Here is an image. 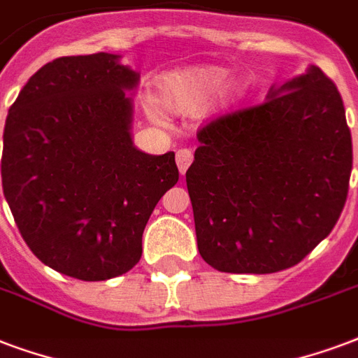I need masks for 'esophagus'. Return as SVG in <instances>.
<instances>
[{
    "instance_id": "1",
    "label": "esophagus",
    "mask_w": 358,
    "mask_h": 358,
    "mask_svg": "<svg viewBox=\"0 0 358 358\" xmlns=\"http://www.w3.org/2000/svg\"><path fill=\"white\" fill-rule=\"evenodd\" d=\"M192 150L190 149H181L177 150V166H179V171H181V176H185L187 173V169H189V166L192 164Z\"/></svg>"
}]
</instances>
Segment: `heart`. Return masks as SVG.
Masks as SVG:
<instances>
[{
  "mask_svg": "<svg viewBox=\"0 0 358 358\" xmlns=\"http://www.w3.org/2000/svg\"><path fill=\"white\" fill-rule=\"evenodd\" d=\"M245 85L228 79V69L220 66H194L169 71L157 80L158 103L173 115H196L213 103L230 109L241 99Z\"/></svg>",
  "mask_w": 358,
  "mask_h": 358,
  "instance_id": "obj_1",
  "label": "heart"
}]
</instances>
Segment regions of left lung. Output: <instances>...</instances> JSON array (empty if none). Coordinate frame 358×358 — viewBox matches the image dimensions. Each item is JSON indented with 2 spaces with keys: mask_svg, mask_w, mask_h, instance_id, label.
<instances>
[{
  "mask_svg": "<svg viewBox=\"0 0 358 358\" xmlns=\"http://www.w3.org/2000/svg\"><path fill=\"white\" fill-rule=\"evenodd\" d=\"M198 141L187 189L198 251L215 270H287L332 232L353 143L342 96L319 67L211 120Z\"/></svg>",
  "mask_w": 358,
  "mask_h": 358,
  "instance_id": "8db88e82",
  "label": "left lung"
}]
</instances>
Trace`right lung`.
Returning <instances> with one entry per match:
<instances>
[{
    "instance_id": "obj_1",
    "label": "right lung",
    "mask_w": 358,
    "mask_h": 358,
    "mask_svg": "<svg viewBox=\"0 0 358 358\" xmlns=\"http://www.w3.org/2000/svg\"><path fill=\"white\" fill-rule=\"evenodd\" d=\"M138 80L117 55L62 56L29 77L5 120V200L31 252L69 278L131 270L152 209L179 181L173 152L134 147L124 90Z\"/></svg>"
}]
</instances>
